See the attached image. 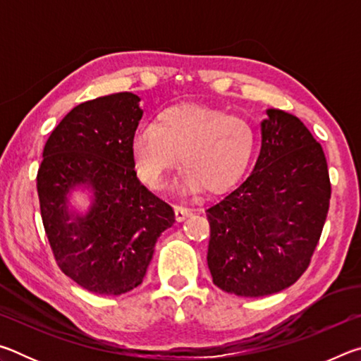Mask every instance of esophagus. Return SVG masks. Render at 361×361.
Masks as SVG:
<instances>
[{"instance_id":"34e87169","label":"esophagus","mask_w":361,"mask_h":361,"mask_svg":"<svg viewBox=\"0 0 361 361\" xmlns=\"http://www.w3.org/2000/svg\"><path fill=\"white\" fill-rule=\"evenodd\" d=\"M188 216H191V210L185 209V207H175V218L176 221H183V219H186Z\"/></svg>"}]
</instances>
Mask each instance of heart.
Masks as SVG:
<instances>
[{
  "instance_id": "1",
  "label": "heart",
  "mask_w": 361,
  "mask_h": 361,
  "mask_svg": "<svg viewBox=\"0 0 361 361\" xmlns=\"http://www.w3.org/2000/svg\"><path fill=\"white\" fill-rule=\"evenodd\" d=\"M135 173L151 189H162L180 159L181 186L219 194L235 185L252 162L256 132L248 121L200 103L159 109L152 126L130 137Z\"/></svg>"
}]
</instances>
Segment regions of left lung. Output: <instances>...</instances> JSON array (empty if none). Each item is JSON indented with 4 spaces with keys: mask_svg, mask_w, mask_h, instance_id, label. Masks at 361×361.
<instances>
[{
    "mask_svg": "<svg viewBox=\"0 0 361 361\" xmlns=\"http://www.w3.org/2000/svg\"><path fill=\"white\" fill-rule=\"evenodd\" d=\"M253 172L205 210L207 262L218 288L259 298L309 267L326 221L331 183L322 145L296 116L267 109Z\"/></svg>",
    "mask_w": 361,
    "mask_h": 361,
    "instance_id": "obj_1",
    "label": "left lung"
}]
</instances>
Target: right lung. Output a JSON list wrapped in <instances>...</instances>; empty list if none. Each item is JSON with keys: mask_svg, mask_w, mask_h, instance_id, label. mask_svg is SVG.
Instances as JSON below:
<instances>
[{"mask_svg": "<svg viewBox=\"0 0 361 361\" xmlns=\"http://www.w3.org/2000/svg\"><path fill=\"white\" fill-rule=\"evenodd\" d=\"M121 92L71 109L47 138L36 176L42 224L57 266L95 295L119 296L143 282L159 235L175 223L172 207L138 181L130 137L143 111ZM89 184L94 204L71 217L66 194Z\"/></svg>", "mask_w": 361, "mask_h": 361, "instance_id": "1", "label": "right lung"}]
</instances>
